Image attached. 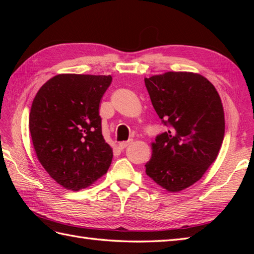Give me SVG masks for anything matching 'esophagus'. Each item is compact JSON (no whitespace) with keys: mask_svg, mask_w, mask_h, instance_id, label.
<instances>
[{"mask_svg":"<svg viewBox=\"0 0 254 254\" xmlns=\"http://www.w3.org/2000/svg\"><path fill=\"white\" fill-rule=\"evenodd\" d=\"M132 143H133L132 139H128V141H127V142H121L120 144H119V148H120V149L127 148V147L128 146V145L132 144Z\"/></svg>","mask_w":254,"mask_h":254,"instance_id":"obj_1","label":"esophagus"}]
</instances>
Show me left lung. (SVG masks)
Instances as JSON below:
<instances>
[{"instance_id": "1", "label": "left lung", "mask_w": 254, "mask_h": 254, "mask_svg": "<svg viewBox=\"0 0 254 254\" xmlns=\"http://www.w3.org/2000/svg\"><path fill=\"white\" fill-rule=\"evenodd\" d=\"M155 111L169 128L156 136L146 175L169 192L198 181L216 159L225 134L222 100L208 79L191 72L145 78Z\"/></svg>"}]
</instances>
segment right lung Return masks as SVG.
Here are the masks:
<instances>
[{"mask_svg":"<svg viewBox=\"0 0 254 254\" xmlns=\"http://www.w3.org/2000/svg\"><path fill=\"white\" fill-rule=\"evenodd\" d=\"M110 75L59 74L32 101L29 131L38 160L59 185L78 191L109 169L112 148L102 136L99 105Z\"/></svg>","mask_w":254,"mask_h":254,"instance_id":"right-lung-1","label":"right lung"}]
</instances>
